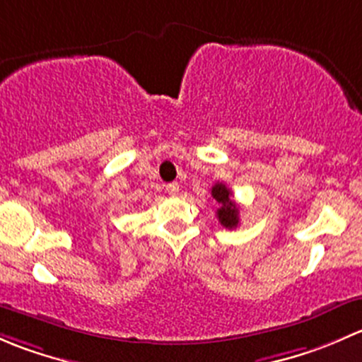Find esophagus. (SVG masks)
I'll list each match as a JSON object with an SVG mask.
<instances>
[{
	"label": "esophagus",
	"instance_id": "esophagus-1",
	"mask_svg": "<svg viewBox=\"0 0 362 362\" xmlns=\"http://www.w3.org/2000/svg\"><path fill=\"white\" fill-rule=\"evenodd\" d=\"M166 192L170 196H177L178 194V184L177 182H171V184L166 185Z\"/></svg>",
	"mask_w": 362,
	"mask_h": 362
}]
</instances>
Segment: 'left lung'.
Segmentation results:
<instances>
[{"mask_svg":"<svg viewBox=\"0 0 362 362\" xmlns=\"http://www.w3.org/2000/svg\"><path fill=\"white\" fill-rule=\"evenodd\" d=\"M211 196H214L215 202L218 203L217 208V218L226 229H235L240 224V210L236 206V203L231 199V191L226 187L222 182L215 184L211 187Z\"/></svg>","mask_w":362,"mask_h":362,"instance_id":"1","label":"left lung"}]
</instances>
